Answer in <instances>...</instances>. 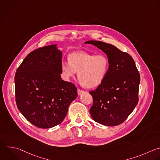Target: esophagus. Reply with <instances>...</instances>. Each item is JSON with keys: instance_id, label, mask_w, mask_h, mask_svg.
<instances>
[{"instance_id": "esophagus-1", "label": "esophagus", "mask_w": 160, "mask_h": 160, "mask_svg": "<svg viewBox=\"0 0 160 160\" xmlns=\"http://www.w3.org/2000/svg\"><path fill=\"white\" fill-rule=\"evenodd\" d=\"M84 92V91H82V90H81L80 89H78V95H81Z\"/></svg>"}]
</instances>
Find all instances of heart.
I'll list each match as a JSON object with an SVG mask.
<instances>
[{
    "label": "heart",
    "instance_id": "1",
    "mask_svg": "<svg viewBox=\"0 0 160 160\" xmlns=\"http://www.w3.org/2000/svg\"><path fill=\"white\" fill-rule=\"evenodd\" d=\"M69 61L61 63V71L65 80L69 81L78 73L81 85L88 88L99 86L105 79L109 68L108 59L103 54L94 55L85 52L72 53Z\"/></svg>",
    "mask_w": 160,
    "mask_h": 160
}]
</instances>
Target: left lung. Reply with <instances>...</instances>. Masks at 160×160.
Wrapping results in <instances>:
<instances>
[{"instance_id":"left-lung-1","label":"left lung","mask_w":160,"mask_h":160,"mask_svg":"<svg viewBox=\"0 0 160 160\" xmlns=\"http://www.w3.org/2000/svg\"><path fill=\"white\" fill-rule=\"evenodd\" d=\"M107 56L109 68L103 82L89 93L93 98L90 108L94 121L105 126L121 124L138 102L140 75L132 57L112 44L88 41Z\"/></svg>"}]
</instances>
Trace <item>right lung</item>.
<instances>
[{"label": "right lung", "mask_w": 160, "mask_h": 160, "mask_svg": "<svg viewBox=\"0 0 160 160\" xmlns=\"http://www.w3.org/2000/svg\"><path fill=\"white\" fill-rule=\"evenodd\" d=\"M62 56L57 44L44 46L30 52L16 71L18 108L40 128L59 124L78 96L75 85L61 79Z\"/></svg>", "instance_id": "right-lung-1"}]
</instances>
